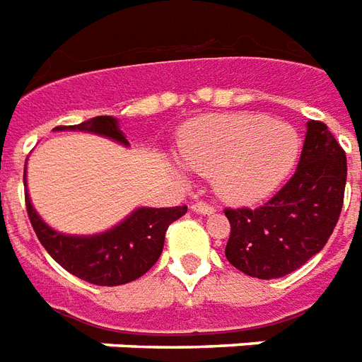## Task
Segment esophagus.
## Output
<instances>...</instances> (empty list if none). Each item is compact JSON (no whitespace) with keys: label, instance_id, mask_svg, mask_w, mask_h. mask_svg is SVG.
Segmentation results:
<instances>
[{"label":"esophagus","instance_id":"1","mask_svg":"<svg viewBox=\"0 0 362 362\" xmlns=\"http://www.w3.org/2000/svg\"><path fill=\"white\" fill-rule=\"evenodd\" d=\"M192 209H194L197 215H213V213H215V207H213V205H209V203H203V202L194 203Z\"/></svg>","mask_w":362,"mask_h":362}]
</instances>
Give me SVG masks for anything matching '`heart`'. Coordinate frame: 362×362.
<instances>
[{
  "label": "heart",
  "instance_id": "heart-1",
  "mask_svg": "<svg viewBox=\"0 0 362 362\" xmlns=\"http://www.w3.org/2000/svg\"><path fill=\"white\" fill-rule=\"evenodd\" d=\"M301 138L288 122L261 115H205L178 140L182 163L213 174L216 192L230 202H259L296 167Z\"/></svg>",
  "mask_w": 362,
  "mask_h": 362
}]
</instances>
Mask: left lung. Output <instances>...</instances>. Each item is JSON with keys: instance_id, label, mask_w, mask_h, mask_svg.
I'll use <instances>...</instances> for the list:
<instances>
[{"instance_id": "left-lung-1", "label": "left lung", "mask_w": 362, "mask_h": 362, "mask_svg": "<svg viewBox=\"0 0 362 362\" xmlns=\"http://www.w3.org/2000/svg\"><path fill=\"white\" fill-rule=\"evenodd\" d=\"M347 159L324 122L307 120L296 174L269 203L226 209V259L243 274L272 280L303 267L326 245L344 205Z\"/></svg>"}]
</instances>
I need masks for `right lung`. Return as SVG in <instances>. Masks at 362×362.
<instances>
[{"mask_svg":"<svg viewBox=\"0 0 362 362\" xmlns=\"http://www.w3.org/2000/svg\"><path fill=\"white\" fill-rule=\"evenodd\" d=\"M57 130L95 134L130 147L127 134L120 130L119 119L115 117H93L74 127H57L55 132ZM24 194L32 226L45 251L71 274L95 286H120L144 276L163 253L168 224L178 221L188 211L186 205L136 207L119 224L99 234H65L52 228L32 205L26 184V165Z\"/></svg>","mask_w":362,"mask_h":362,"instance_id":"obj_1","label":"right lung"}]
</instances>
